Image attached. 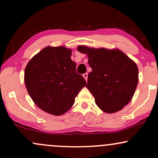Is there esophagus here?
Returning a JSON list of instances; mask_svg holds the SVG:
<instances>
[{
  "mask_svg": "<svg viewBox=\"0 0 158 158\" xmlns=\"http://www.w3.org/2000/svg\"><path fill=\"white\" fill-rule=\"evenodd\" d=\"M83 77H84L85 80L87 81V79H88V73H85L83 74Z\"/></svg>",
  "mask_w": 158,
  "mask_h": 158,
  "instance_id": "1",
  "label": "esophagus"
}]
</instances>
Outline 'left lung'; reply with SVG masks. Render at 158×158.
<instances>
[{
  "instance_id": "1",
  "label": "left lung",
  "mask_w": 158,
  "mask_h": 158,
  "mask_svg": "<svg viewBox=\"0 0 158 158\" xmlns=\"http://www.w3.org/2000/svg\"><path fill=\"white\" fill-rule=\"evenodd\" d=\"M86 53L92 71L86 88L95 98L97 106L106 113L122 110L131 101L138 83L137 64L119 50L79 46Z\"/></svg>"
}]
</instances>
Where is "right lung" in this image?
Instances as JSON below:
<instances>
[{
    "label": "right lung",
    "instance_id": "obj_1",
    "mask_svg": "<svg viewBox=\"0 0 158 158\" xmlns=\"http://www.w3.org/2000/svg\"><path fill=\"white\" fill-rule=\"evenodd\" d=\"M71 53L65 47H47L25 68L27 92L36 106L48 114L59 116L68 111L86 85L82 76L77 73Z\"/></svg>",
    "mask_w": 158,
    "mask_h": 158
}]
</instances>
